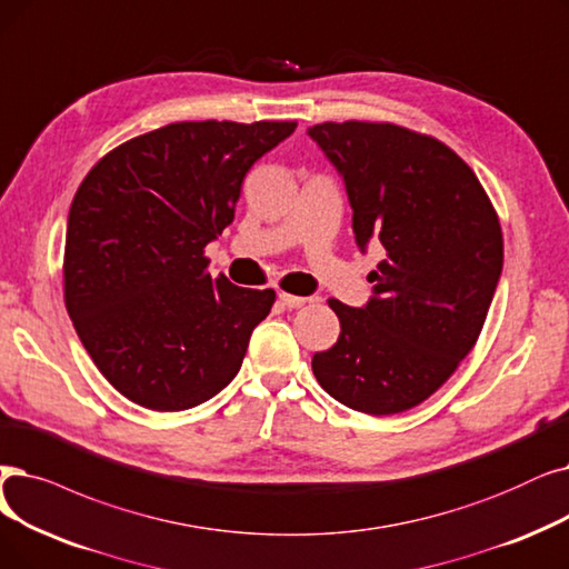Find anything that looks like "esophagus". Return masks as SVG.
<instances>
[{
	"label": "esophagus",
	"mask_w": 569,
	"mask_h": 569,
	"mask_svg": "<svg viewBox=\"0 0 569 569\" xmlns=\"http://www.w3.org/2000/svg\"><path fill=\"white\" fill-rule=\"evenodd\" d=\"M279 300L283 302V307H288V309H300V307H305V302H307V298H300V295H290V292H279Z\"/></svg>",
	"instance_id": "esophagus-1"
}]
</instances>
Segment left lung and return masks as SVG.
<instances>
[{
  "mask_svg": "<svg viewBox=\"0 0 569 569\" xmlns=\"http://www.w3.org/2000/svg\"><path fill=\"white\" fill-rule=\"evenodd\" d=\"M307 134L343 179L358 249L386 251L365 307L328 302L341 332L311 358L313 377L356 411H407L475 349L502 274L498 213L475 171L428 134L362 120Z\"/></svg>",
  "mask_w": 569,
  "mask_h": 569,
  "instance_id": "left-lung-1",
  "label": "left lung"
}]
</instances>
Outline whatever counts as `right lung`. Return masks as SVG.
I'll return each instance as SVG.
<instances>
[{"label":"right lung","instance_id":"1","mask_svg":"<svg viewBox=\"0 0 569 569\" xmlns=\"http://www.w3.org/2000/svg\"><path fill=\"white\" fill-rule=\"evenodd\" d=\"M292 120L171 122L97 162L67 218L64 305L104 379L139 407L181 411L239 372L277 292L209 274L246 171Z\"/></svg>","mask_w":569,"mask_h":569}]
</instances>
